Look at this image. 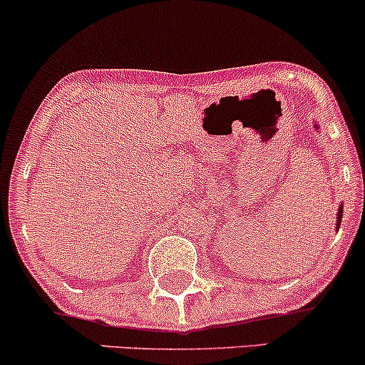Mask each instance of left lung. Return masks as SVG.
I'll use <instances>...</instances> for the list:
<instances>
[{"mask_svg":"<svg viewBox=\"0 0 365 365\" xmlns=\"http://www.w3.org/2000/svg\"><path fill=\"white\" fill-rule=\"evenodd\" d=\"M317 128V127H316ZM341 215H343V206L340 207V211H338V220H336V226L340 228V223H341Z\"/></svg>","mask_w":365,"mask_h":365,"instance_id":"1","label":"left lung"}]
</instances>
